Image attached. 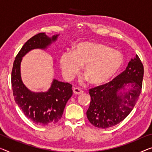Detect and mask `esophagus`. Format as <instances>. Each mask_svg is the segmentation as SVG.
Segmentation results:
<instances>
[{
    "mask_svg": "<svg viewBox=\"0 0 152 152\" xmlns=\"http://www.w3.org/2000/svg\"><path fill=\"white\" fill-rule=\"evenodd\" d=\"M73 90L74 94H80L83 92V91L78 88H74Z\"/></svg>",
    "mask_w": 152,
    "mask_h": 152,
    "instance_id": "1",
    "label": "esophagus"
}]
</instances>
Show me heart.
Returning <instances> with one entry per match:
<instances>
[{
  "label": "heart",
  "instance_id": "1",
  "mask_svg": "<svg viewBox=\"0 0 152 152\" xmlns=\"http://www.w3.org/2000/svg\"><path fill=\"white\" fill-rule=\"evenodd\" d=\"M63 75L71 79L79 73L81 65L90 82L101 85L113 77L122 68L124 58L121 52L96 42L84 41L77 44L73 52L67 51L60 57Z\"/></svg>",
  "mask_w": 152,
  "mask_h": 152
}]
</instances>
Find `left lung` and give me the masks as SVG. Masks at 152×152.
Segmentation results:
<instances>
[{
  "label": "left lung",
  "instance_id": "1",
  "mask_svg": "<svg viewBox=\"0 0 152 152\" xmlns=\"http://www.w3.org/2000/svg\"><path fill=\"white\" fill-rule=\"evenodd\" d=\"M144 74L143 65L138 55L128 63L126 69L113 80L91 88L90 107L86 115L95 127L108 128L123 121L132 111L141 94ZM132 88L122 93L126 85Z\"/></svg>",
  "mask_w": 152,
  "mask_h": 152
}]
</instances>
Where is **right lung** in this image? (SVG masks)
Instances as JSON below:
<instances>
[{"label": "right lung", "instance_id": "obj_1", "mask_svg": "<svg viewBox=\"0 0 152 152\" xmlns=\"http://www.w3.org/2000/svg\"><path fill=\"white\" fill-rule=\"evenodd\" d=\"M58 34L51 38L41 32L26 42L13 62L11 72L14 99L26 118L39 126L54 125L61 119L64 107L73 94L72 85L53 79L48 92H32L23 83L20 75L22 57L33 49H45L56 40Z\"/></svg>", "mask_w": 152, "mask_h": 152}]
</instances>
